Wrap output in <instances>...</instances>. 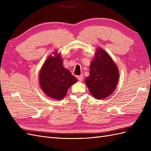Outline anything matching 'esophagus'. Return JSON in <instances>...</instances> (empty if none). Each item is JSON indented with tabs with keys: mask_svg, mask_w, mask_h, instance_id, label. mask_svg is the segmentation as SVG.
I'll return each instance as SVG.
<instances>
[{
	"mask_svg": "<svg viewBox=\"0 0 151 151\" xmlns=\"http://www.w3.org/2000/svg\"><path fill=\"white\" fill-rule=\"evenodd\" d=\"M77 79H78L79 81H83V78H84V77H83V75H81V76H77Z\"/></svg>",
	"mask_w": 151,
	"mask_h": 151,
	"instance_id": "1",
	"label": "esophagus"
}]
</instances>
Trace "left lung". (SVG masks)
Wrapping results in <instances>:
<instances>
[{
    "label": "left lung",
    "instance_id": "obj_1",
    "mask_svg": "<svg viewBox=\"0 0 151 151\" xmlns=\"http://www.w3.org/2000/svg\"><path fill=\"white\" fill-rule=\"evenodd\" d=\"M89 68V76L85 83L91 95L98 99L109 96L115 90L119 79L115 62L104 50L97 48Z\"/></svg>",
    "mask_w": 151,
    "mask_h": 151
}]
</instances>
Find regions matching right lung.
Here are the masks:
<instances>
[{
	"label": "right lung",
	"instance_id": "add662e5",
	"mask_svg": "<svg viewBox=\"0 0 151 151\" xmlns=\"http://www.w3.org/2000/svg\"><path fill=\"white\" fill-rule=\"evenodd\" d=\"M50 55L43 64L39 73L40 88L47 96L60 100L65 96L68 88L77 81L69 70L63 67L60 53Z\"/></svg>",
	"mask_w": 151,
	"mask_h": 151
}]
</instances>
